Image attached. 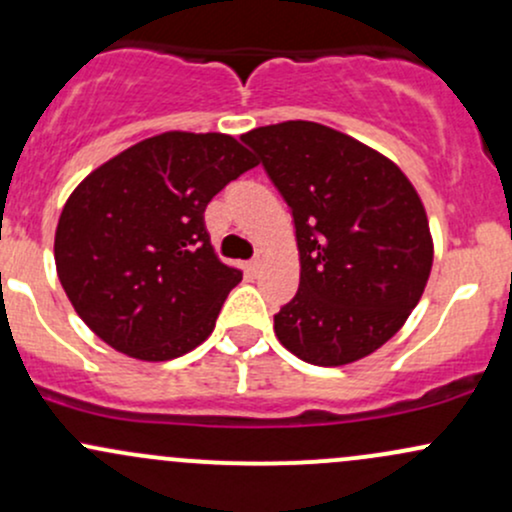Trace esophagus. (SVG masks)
Listing matches in <instances>:
<instances>
[{
    "mask_svg": "<svg viewBox=\"0 0 512 512\" xmlns=\"http://www.w3.org/2000/svg\"><path fill=\"white\" fill-rule=\"evenodd\" d=\"M262 262H265V255H262V252H257V255L252 257L250 262H247V272H250L252 277H257V274H260V269H262Z\"/></svg>",
    "mask_w": 512,
    "mask_h": 512,
    "instance_id": "34e87169",
    "label": "esophagus"
}]
</instances>
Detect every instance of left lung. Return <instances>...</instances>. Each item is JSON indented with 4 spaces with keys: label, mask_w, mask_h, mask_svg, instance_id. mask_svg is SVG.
Wrapping results in <instances>:
<instances>
[{
    "label": "left lung",
    "mask_w": 512,
    "mask_h": 512,
    "mask_svg": "<svg viewBox=\"0 0 512 512\" xmlns=\"http://www.w3.org/2000/svg\"><path fill=\"white\" fill-rule=\"evenodd\" d=\"M296 226L299 291L274 316L291 355L342 367L372 355L418 306L432 269L423 201L401 167L313 121L245 133Z\"/></svg>",
    "instance_id": "obj_1"
}]
</instances>
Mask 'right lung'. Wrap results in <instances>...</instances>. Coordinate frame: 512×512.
Listing matches in <instances>:
<instances>
[{
	"label": "right lung",
	"instance_id": "obj_1",
	"mask_svg": "<svg viewBox=\"0 0 512 512\" xmlns=\"http://www.w3.org/2000/svg\"><path fill=\"white\" fill-rule=\"evenodd\" d=\"M255 165L226 133L167 131L77 184L55 230V267L94 335L145 362L209 338L243 272L218 260L204 211Z\"/></svg>",
	"mask_w": 512,
	"mask_h": 512
}]
</instances>
